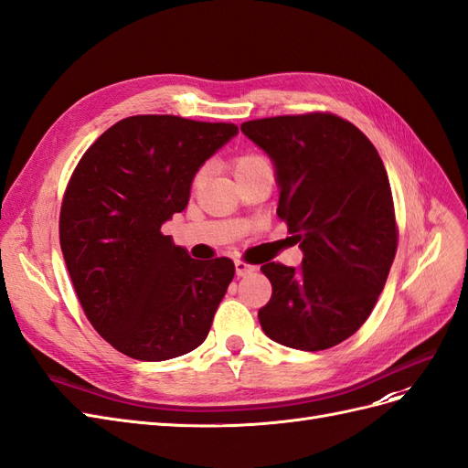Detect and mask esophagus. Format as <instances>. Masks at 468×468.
<instances>
[{
    "label": "esophagus",
    "mask_w": 468,
    "mask_h": 468,
    "mask_svg": "<svg viewBox=\"0 0 468 468\" xmlns=\"http://www.w3.org/2000/svg\"><path fill=\"white\" fill-rule=\"evenodd\" d=\"M257 266L255 264H249L247 261H235V272L237 276H247L250 272H255Z\"/></svg>",
    "instance_id": "1"
}]
</instances>
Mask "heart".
<instances>
[{
    "label": "heart",
    "mask_w": 468,
    "mask_h": 468,
    "mask_svg": "<svg viewBox=\"0 0 468 468\" xmlns=\"http://www.w3.org/2000/svg\"><path fill=\"white\" fill-rule=\"evenodd\" d=\"M269 165V160H266L264 156L261 154H255V153H243L233 158V172H235V178L245 175V172H250L255 170L259 166H264ZM199 182H202V172H197L196 178H194V186H197Z\"/></svg>",
    "instance_id": "heart-1"
}]
</instances>
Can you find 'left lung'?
I'll return each instance as SVG.
<instances>
[{"mask_svg":"<svg viewBox=\"0 0 468 468\" xmlns=\"http://www.w3.org/2000/svg\"><path fill=\"white\" fill-rule=\"evenodd\" d=\"M245 135L272 158L278 218L303 250L296 271L262 264L272 296L259 310L272 341L324 351L363 325L388 278L398 225L388 175L375 144L324 112L252 119Z\"/></svg>","mask_w":468,"mask_h":468,"instance_id":"obj_1","label":"left lung"}]
</instances>
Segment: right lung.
I'll use <instances>...</instances> for the list:
<instances>
[{
	"instance_id": "1",
	"label": "right lung",
	"mask_w": 468,
	"mask_h": 468,
	"mask_svg": "<svg viewBox=\"0 0 468 468\" xmlns=\"http://www.w3.org/2000/svg\"><path fill=\"white\" fill-rule=\"evenodd\" d=\"M233 123L133 115L80 158L60 207V249L100 335L137 360L194 351L235 276L231 259L196 261L160 231L190 199L197 168Z\"/></svg>"
}]
</instances>
